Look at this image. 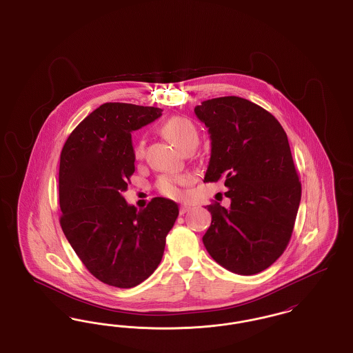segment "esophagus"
Masks as SVG:
<instances>
[{"mask_svg": "<svg viewBox=\"0 0 353 353\" xmlns=\"http://www.w3.org/2000/svg\"><path fill=\"white\" fill-rule=\"evenodd\" d=\"M189 210H190V206H189V205H186V203L180 206V214H181V216L185 214V213H188Z\"/></svg>", "mask_w": 353, "mask_h": 353, "instance_id": "esophagus-1", "label": "esophagus"}]
</instances>
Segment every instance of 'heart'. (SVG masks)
<instances>
[{
    "mask_svg": "<svg viewBox=\"0 0 353 353\" xmlns=\"http://www.w3.org/2000/svg\"><path fill=\"white\" fill-rule=\"evenodd\" d=\"M163 134L181 151L189 144H199V134L194 124L189 119L176 117L169 119L163 125ZM145 153V141L137 140L134 147V159H143ZM192 177L189 174H163L159 177L156 188L169 199H179L183 194V188L190 184Z\"/></svg>",
    "mask_w": 353,
    "mask_h": 353,
    "instance_id": "b5f03b06",
    "label": "heart"
}]
</instances>
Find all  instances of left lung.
I'll list each match as a JSON object with an SVG mask.
<instances>
[{"label":"left lung","instance_id":"8db88e82","mask_svg":"<svg viewBox=\"0 0 353 353\" xmlns=\"http://www.w3.org/2000/svg\"><path fill=\"white\" fill-rule=\"evenodd\" d=\"M194 114L212 140L203 183L223 180L232 201L206 206L212 223L202 242L222 268L258 274L285 252L302 196L287 134L265 108L238 97L202 101Z\"/></svg>","mask_w":353,"mask_h":353}]
</instances>
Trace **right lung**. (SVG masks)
<instances>
[{
	"label": "right lung",
	"mask_w": 353,
	"mask_h": 353,
	"mask_svg": "<svg viewBox=\"0 0 353 353\" xmlns=\"http://www.w3.org/2000/svg\"><path fill=\"white\" fill-rule=\"evenodd\" d=\"M161 111L104 103L77 125L61 152L62 230L85 269L105 285L131 288L151 276L179 216L168 199L154 197L137 210L121 196L134 172L131 132Z\"/></svg>",
	"instance_id": "add662e5"
}]
</instances>
